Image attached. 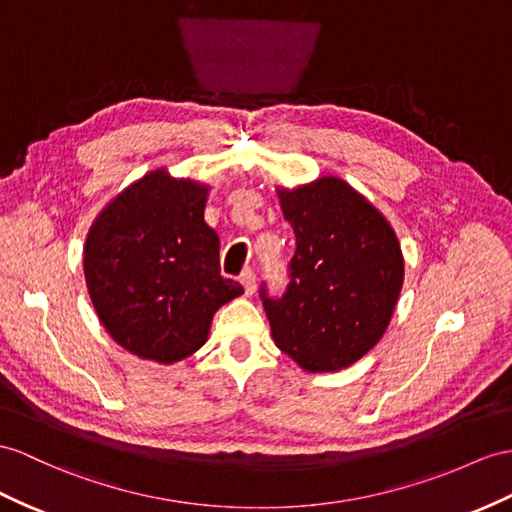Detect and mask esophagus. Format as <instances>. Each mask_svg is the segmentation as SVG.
<instances>
[{
	"label": "esophagus",
	"mask_w": 512,
	"mask_h": 512,
	"mask_svg": "<svg viewBox=\"0 0 512 512\" xmlns=\"http://www.w3.org/2000/svg\"><path fill=\"white\" fill-rule=\"evenodd\" d=\"M241 284H243V289H245V293L247 295H252L254 291H256V273L252 271V269H245L243 273H241Z\"/></svg>",
	"instance_id": "obj_1"
}]
</instances>
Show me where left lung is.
<instances>
[{
    "mask_svg": "<svg viewBox=\"0 0 512 512\" xmlns=\"http://www.w3.org/2000/svg\"><path fill=\"white\" fill-rule=\"evenodd\" d=\"M278 195L295 254L280 297L260 286L273 341L306 371L350 367L391 321L404 282L400 241L378 208L339 178Z\"/></svg>",
    "mask_w": 512,
    "mask_h": 512,
    "instance_id": "1",
    "label": "left lung"
}]
</instances>
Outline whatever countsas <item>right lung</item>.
Masks as SVG:
<instances>
[{
    "instance_id": "right-lung-1",
    "label": "right lung",
    "mask_w": 512,
    "mask_h": 512,
    "mask_svg": "<svg viewBox=\"0 0 512 512\" xmlns=\"http://www.w3.org/2000/svg\"><path fill=\"white\" fill-rule=\"evenodd\" d=\"M206 195L204 184L152 171L112 199L86 236L84 278L99 321L128 352L162 365L197 352L217 308L243 293L221 276Z\"/></svg>"
}]
</instances>
